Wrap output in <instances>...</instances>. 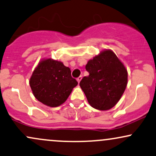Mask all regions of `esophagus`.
Wrapping results in <instances>:
<instances>
[{
  "instance_id": "34e87169",
  "label": "esophagus",
  "mask_w": 156,
  "mask_h": 156,
  "mask_svg": "<svg viewBox=\"0 0 156 156\" xmlns=\"http://www.w3.org/2000/svg\"><path fill=\"white\" fill-rule=\"evenodd\" d=\"M81 79H82V76H79L78 78H77V81L78 82V83H80V81L81 80Z\"/></svg>"
}]
</instances>
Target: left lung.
<instances>
[{
	"mask_svg": "<svg viewBox=\"0 0 156 156\" xmlns=\"http://www.w3.org/2000/svg\"><path fill=\"white\" fill-rule=\"evenodd\" d=\"M88 76L82 78L80 87L89 103L98 110H109L120 100L128 83V71L111 50H104L89 60Z\"/></svg>",
	"mask_w": 156,
	"mask_h": 156,
	"instance_id": "1",
	"label": "left lung"
}]
</instances>
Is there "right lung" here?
Returning <instances> with one entry per match:
<instances>
[{
    "mask_svg": "<svg viewBox=\"0 0 156 156\" xmlns=\"http://www.w3.org/2000/svg\"><path fill=\"white\" fill-rule=\"evenodd\" d=\"M29 84L34 95L50 107H57L67 101L78 82L71 70L59 61L44 58L32 73Z\"/></svg>",
    "mask_w": 156,
    "mask_h": 156,
    "instance_id": "right-lung-1",
    "label": "right lung"
}]
</instances>
